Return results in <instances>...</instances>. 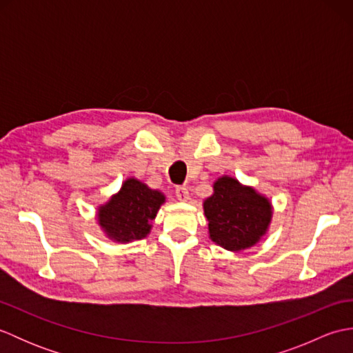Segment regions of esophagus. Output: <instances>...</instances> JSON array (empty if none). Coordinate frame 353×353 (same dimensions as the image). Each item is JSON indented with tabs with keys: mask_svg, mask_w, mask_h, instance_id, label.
Segmentation results:
<instances>
[{
	"mask_svg": "<svg viewBox=\"0 0 353 353\" xmlns=\"http://www.w3.org/2000/svg\"><path fill=\"white\" fill-rule=\"evenodd\" d=\"M176 197L181 201H188L190 200V191L186 186H177L176 188Z\"/></svg>",
	"mask_w": 353,
	"mask_h": 353,
	"instance_id": "obj_1",
	"label": "esophagus"
}]
</instances>
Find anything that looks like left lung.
Segmentation results:
<instances>
[{"label": "left lung", "instance_id": "left-lung-1", "mask_svg": "<svg viewBox=\"0 0 353 353\" xmlns=\"http://www.w3.org/2000/svg\"><path fill=\"white\" fill-rule=\"evenodd\" d=\"M209 238L230 252L256 245L267 234L273 206L253 186L235 177L221 176L214 182V194L203 201Z\"/></svg>", "mask_w": 353, "mask_h": 353}]
</instances>
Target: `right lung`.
I'll return each mask as SVG.
<instances>
[{"instance_id": "add662e5", "label": "right lung", "mask_w": 353, "mask_h": 353, "mask_svg": "<svg viewBox=\"0 0 353 353\" xmlns=\"http://www.w3.org/2000/svg\"><path fill=\"white\" fill-rule=\"evenodd\" d=\"M165 203V196L134 177L125 179L121 188L99 206L97 220L109 239L127 244L145 238L152 221Z\"/></svg>"}]
</instances>
